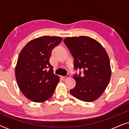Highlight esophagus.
I'll list each match as a JSON object with an SVG mask.
<instances>
[{"instance_id": "34e87169", "label": "esophagus", "mask_w": 129, "mask_h": 129, "mask_svg": "<svg viewBox=\"0 0 129 129\" xmlns=\"http://www.w3.org/2000/svg\"><path fill=\"white\" fill-rule=\"evenodd\" d=\"M70 77V75H67L66 76H62V79H64V80H66V79L69 78Z\"/></svg>"}]
</instances>
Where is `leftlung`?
I'll use <instances>...</instances> for the list:
<instances>
[{
    "label": "left lung",
    "instance_id": "left-lung-1",
    "mask_svg": "<svg viewBox=\"0 0 129 129\" xmlns=\"http://www.w3.org/2000/svg\"><path fill=\"white\" fill-rule=\"evenodd\" d=\"M64 43L74 57L75 69L83 76L74 75L76 86L70 93L77 99L90 102L98 99L106 89L112 74L106 51L99 42L88 36L68 37Z\"/></svg>",
    "mask_w": 129,
    "mask_h": 129
}]
</instances>
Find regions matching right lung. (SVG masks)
<instances>
[{
    "label": "right lung",
    "mask_w": 129,
    "mask_h": 129,
    "mask_svg": "<svg viewBox=\"0 0 129 129\" xmlns=\"http://www.w3.org/2000/svg\"><path fill=\"white\" fill-rule=\"evenodd\" d=\"M62 38L44 36L26 44L19 54L15 68L17 83L23 94L40 103L53 94L59 77L53 73L50 60L52 51Z\"/></svg>",
    "instance_id": "add662e5"
}]
</instances>
